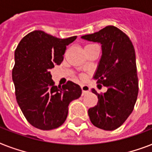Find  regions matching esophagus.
<instances>
[{"instance_id": "esophagus-1", "label": "esophagus", "mask_w": 152, "mask_h": 152, "mask_svg": "<svg viewBox=\"0 0 152 152\" xmlns=\"http://www.w3.org/2000/svg\"><path fill=\"white\" fill-rule=\"evenodd\" d=\"M81 89H82V93L83 95H85L87 93H88L90 91V88L88 87V85H81Z\"/></svg>"}]
</instances>
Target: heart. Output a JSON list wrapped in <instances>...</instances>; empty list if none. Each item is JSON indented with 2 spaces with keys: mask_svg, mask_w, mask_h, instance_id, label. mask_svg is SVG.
I'll list each match as a JSON object with an SVG mask.
<instances>
[{
  "mask_svg": "<svg viewBox=\"0 0 152 152\" xmlns=\"http://www.w3.org/2000/svg\"><path fill=\"white\" fill-rule=\"evenodd\" d=\"M89 45H91V44H89ZM89 45H88V46H89ZM82 78L83 79L85 78V76H82Z\"/></svg>",
  "mask_w": 152,
  "mask_h": 152,
  "instance_id": "b5f03b06",
  "label": "heart"
}]
</instances>
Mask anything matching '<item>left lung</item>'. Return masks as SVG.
<instances>
[{
  "label": "left lung",
  "mask_w": 152,
  "mask_h": 152,
  "mask_svg": "<svg viewBox=\"0 0 152 152\" xmlns=\"http://www.w3.org/2000/svg\"><path fill=\"white\" fill-rule=\"evenodd\" d=\"M81 38L102 44V55L94 78L108 88L104 94L91 89L97 95L98 103L88 110V115L97 128L115 130L131 114L137 99L139 85L134 47L127 34L113 26Z\"/></svg>",
  "instance_id": "obj_1"
}]
</instances>
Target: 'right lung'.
Returning a JSON list of instances; mask_svg holds the SVG:
<instances>
[{
    "mask_svg": "<svg viewBox=\"0 0 152 152\" xmlns=\"http://www.w3.org/2000/svg\"><path fill=\"white\" fill-rule=\"evenodd\" d=\"M76 39H58L34 31L23 37L15 49L12 69L15 98L27 121L37 129L60 127L66 120L69 104L80 97L78 84L68 81L57 87L50 72L61 64L66 46Z\"/></svg>",
    "mask_w": 152,
    "mask_h": 152,
    "instance_id": "obj_1",
    "label": "right lung"
}]
</instances>
